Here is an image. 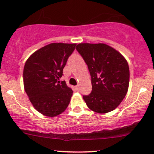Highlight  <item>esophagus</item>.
<instances>
[{"instance_id": "1", "label": "esophagus", "mask_w": 154, "mask_h": 154, "mask_svg": "<svg viewBox=\"0 0 154 154\" xmlns=\"http://www.w3.org/2000/svg\"><path fill=\"white\" fill-rule=\"evenodd\" d=\"M75 89H76V91H79V85L75 86Z\"/></svg>"}]
</instances>
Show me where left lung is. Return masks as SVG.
Wrapping results in <instances>:
<instances>
[{"label": "left lung", "mask_w": 154, "mask_h": 154, "mask_svg": "<svg viewBox=\"0 0 154 154\" xmlns=\"http://www.w3.org/2000/svg\"><path fill=\"white\" fill-rule=\"evenodd\" d=\"M76 49L87 63L92 92L83 95L88 107L99 114L115 109L128 91L130 69L125 57L104 43H79Z\"/></svg>", "instance_id": "left-lung-1"}]
</instances>
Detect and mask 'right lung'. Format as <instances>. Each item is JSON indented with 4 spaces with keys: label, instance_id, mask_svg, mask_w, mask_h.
Instances as JSON below:
<instances>
[{
    "label": "right lung",
    "instance_id": "1",
    "mask_svg": "<svg viewBox=\"0 0 154 154\" xmlns=\"http://www.w3.org/2000/svg\"><path fill=\"white\" fill-rule=\"evenodd\" d=\"M76 45L48 44L26 60L23 72L24 91L35 109L43 115H59L69 103L73 91L65 81L60 83L59 80Z\"/></svg>",
    "mask_w": 154,
    "mask_h": 154
}]
</instances>
